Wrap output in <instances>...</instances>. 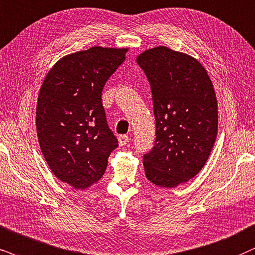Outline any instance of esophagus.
Segmentation results:
<instances>
[{
    "mask_svg": "<svg viewBox=\"0 0 255 255\" xmlns=\"http://www.w3.org/2000/svg\"><path fill=\"white\" fill-rule=\"evenodd\" d=\"M129 140L130 138L128 135H120V136H119V144H120V146H126V144L129 142Z\"/></svg>",
    "mask_w": 255,
    "mask_h": 255,
    "instance_id": "obj_1",
    "label": "esophagus"
}]
</instances>
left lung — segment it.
I'll return each instance as SVG.
<instances>
[{
	"mask_svg": "<svg viewBox=\"0 0 255 255\" xmlns=\"http://www.w3.org/2000/svg\"><path fill=\"white\" fill-rule=\"evenodd\" d=\"M136 62L153 96L156 138L143 155L146 178L173 188L194 178L208 160L218 134V101L207 70L194 57L155 47Z\"/></svg>",
	"mask_w": 255,
	"mask_h": 255,
	"instance_id": "obj_1",
	"label": "left lung"
}]
</instances>
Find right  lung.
Segmentation results:
<instances>
[{
	"label": "right lung",
	"mask_w": 255,
	"mask_h": 255,
	"mask_svg": "<svg viewBox=\"0 0 255 255\" xmlns=\"http://www.w3.org/2000/svg\"><path fill=\"white\" fill-rule=\"evenodd\" d=\"M128 48L92 47L66 55L38 93V143L54 175L76 189L98 182L119 146L102 106V89Z\"/></svg>",
	"instance_id": "add662e5"
}]
</instances>
